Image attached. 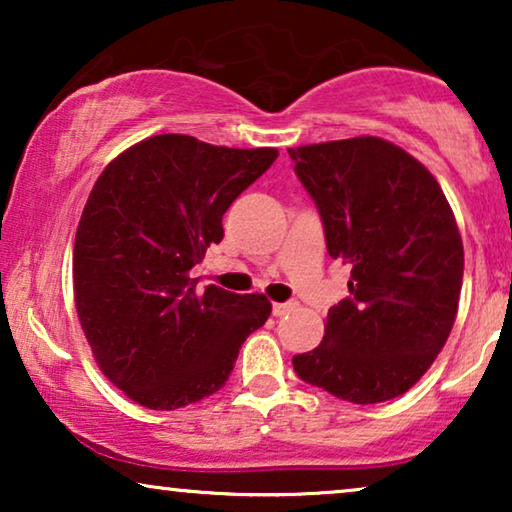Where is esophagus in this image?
<instances>
[{
  "label": "esophagus",
  "mask_w": 512,
  "mask_h": 512,
  "mask_svg": "<svg viewBox=\"0 0 512 512\" xmlns=\"http://www.w3.org/2000/svg\"><path fill=\"white\" fill-rule=\"evenodd\" d=\"M293 307H296V303H275L272 305V314H275V317H284V314L291 312Z\"/></svg>",
  "instance_id": "esophagus-1"
}]
</instances>
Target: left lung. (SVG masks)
Wrapping results in <instances>:
<instances>
[{"label": "left lung", "instance_id": "left-lung-1", "mask_svg": "<svg viewBox=\"0 0 512 512\" xmlns=\"http://www.w3.org/2000/svg\"><path fill=\"white\" fill-rule=\"evenodd\" d=\"M289 156L319 209L328 256L352 268L324 340L293 356V370L349 403L401 396L457 317L464 244L450 202L419 160L380 137L298 146Z\"/></svg>", "mask_w": 512, "mask_h": 512}]
</instances>
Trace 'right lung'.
<instances>
[{"label":"right lung","instance_id":"1","mask_svg":"<svg viewBox=\"0 0 512 512\" xmlns=\"http://www.w3.org/2000/svg\"><path fill=\"white\" fill-rule=\"evenodd\" d=\"M279 156L188 135L144 139L104 167L74 240V300L102 373L132 401L177 410L212 396L268 321L261 293L195 289L223 214Z\"/></svg>","mask_w":512,"mask_h":512}]
</instances>
